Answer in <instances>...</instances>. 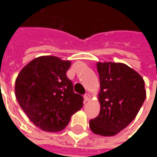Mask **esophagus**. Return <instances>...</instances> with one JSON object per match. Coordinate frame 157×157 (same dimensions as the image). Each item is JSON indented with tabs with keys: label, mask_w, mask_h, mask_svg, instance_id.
Instances as JSON below:
<instances>
[{
	"label": "esophagus",
	"mask_w": 157,
	"mask_h": 157,
	"mask_svg": "<svg viewBox=\"0 0 157 157\" xmlns=\"http://www.w3.org/2000/svg\"><path fill=\"white\" fill-rule=\"evenodd\" d=\"M90 99H91V95L88 94V93L84 95V100H85V101H88Z\"/></svg>",
	"instance_id": "esophagus-1"
}]
</instances>
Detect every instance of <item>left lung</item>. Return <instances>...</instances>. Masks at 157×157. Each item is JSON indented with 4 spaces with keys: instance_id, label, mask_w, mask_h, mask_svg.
<instances>
[{
    "instance_id": "obj_1",
    "label": "left lung",
    "mask_w": 157,
    "mask_h": 157,
    "mask_svg": "<svg viewBox=\"0 0 157 157\" xmlns=\"http://www.w3.org/2000/svg\"><path fill=\"white\" fill-rule=\"evenodd\" d=\"M100 93L99 115L90 121L96 135L112 136L128 127L146 99L144 80L140 74L121 63H98Z\"/></svg>"
}]
</instances>
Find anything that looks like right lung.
Returning a JSON list of instances; mask_svg holds the SVG:
<instances>
[{"label":"right lung","mask_w":157,"mask_h":157,"mask_svg":"<svg viewBox=\"0 0 157 157\" xmlns=\"http://www.w3.org/2000/svg\"><path fill=\"white\" fill-rule=\"evenodd\" d=\"M70 61L53 56L39 57L29 63L15 80V97L29 119L41 129H63L71 116L83 105L66 76Z\"/></svg>","instance_id":"add662e5"}]
</instances>
